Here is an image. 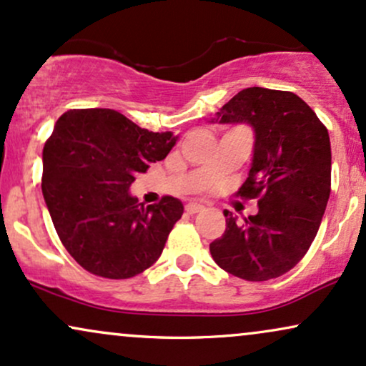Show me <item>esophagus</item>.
Masks as SVG:
<instances>
[{"label": "esophagus", "mask_w": 366, "mask_h": 366, "mask_svg": "<svg viewBox=\"0 0 366 366\" xmlns=\"http://www.w3.org/2000/svg\"><path fill=\"white\" fill-rule=\"evenodd\" d=\"M184 210H187L188 214H197V212H202V210H204V205L197 204V202H190V204H187Z\"/></svg>", "instance_id": "1"}]
</instances>
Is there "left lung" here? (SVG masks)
Returning a JSON list of instances; mask_svg holds the SVG:
<instances>
[{
  "label": "left lung",
  "mask_w": 366,
  "mask_h": 366,
  "mask_svg": "<svg viewBox=\"0 0 366 366\" xmlns=\"http://www.w3.org/2000/svg\"><path fill=\"white\" fill-rule=\"evenodd\" d=\"M210 123L252 128V164L238 193L260 197L259 212L243 222L226 210V231L210 243V255L244 281L282 276L308 252L327 207V128L302 97L264 87L243 89Z\"/></svg>",
  "instance_id": "8db88e82"
}]
</instances>
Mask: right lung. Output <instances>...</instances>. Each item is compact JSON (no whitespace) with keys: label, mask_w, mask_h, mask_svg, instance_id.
<instances>
[{"label":"right lung","mask_w":366,"mask_h":366,"mask_svg":"<svg viewBox=\"0 0 366 366\" xmlns=\"http://www.w3.org/2000/svg\"><path fill=\"white\" fill-rule=\"evenodd\" d=\"M176 140L104 107L59 116L42 149V195L64 248L90 274L128 279L161 257L182 200L145 207L130 187Z\"/></svg>","instance_id":"right-lung-1"}]
</instances>
